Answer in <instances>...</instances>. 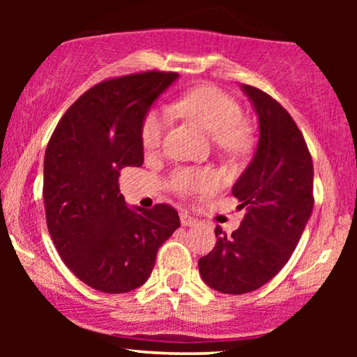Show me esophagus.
I'll list each match as a JSON object with an SVG mask.
<instances>
[{
	"label": "esophagus",
	"instance_id": "34e87169",
	"mask_svg": "<svg viewBox=\"0 0 357 357\" xmlns=\"http://www.w3.org/2000/svg\"><path fill=\"white\" fill-rule=\"evenodd\" d=\"M180 222H182L183 227H192V226H197L198 221L195 218L188 216L187 213H182V214H180Z\"/></svg>",
	"mask_w": 357,
	"mask_h": 357
}]
</instances>
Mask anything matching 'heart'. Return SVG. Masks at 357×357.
<instances>
[{
	"instance_id": "b5f03b06",
	"label": "heart",
	"mask_w": 357,
	"mask_h": 357,
	"mask_svg": "<svg viewBox=\"0 0 357 357\" xmlns=\"http://www.w3.org/2000/svg\"><path fill=\"white\" fill-rule=\"evenodd\" d=\"M177 110L213 135L218 148L226 151L241 149L247 141L241 105L226 92L213 86L190 91L177 104ZM165 116L158 110H149L139 125V143L144 153H154L162 143ZM219 177L208 169H180L172 175V187L178 193H206L218 187Z\"/></svg>"
}]
</instances>
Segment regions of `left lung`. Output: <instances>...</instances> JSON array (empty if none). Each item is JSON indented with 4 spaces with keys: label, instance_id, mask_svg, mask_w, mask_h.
<instances>
[{
    "label": "left lung",
    "instance_id": "left-lung-1",
    "mask_svg": "<svg viewBox=\"0 0 357 357\" xmlns=\"http://www.w3.org/2000/svg\"><path fill=\"white\" fill-rule=\"evenodd\" d=\"M242 89L260 121L255 158L232 187L247 213L231 236L216 226V245L198 261L203 281L224 294H245L276 276L314 209V164L296 121L266 92Z\"/></svg>",
    "mask_w": 357,
    "mask_h": 357
}]
</instances>
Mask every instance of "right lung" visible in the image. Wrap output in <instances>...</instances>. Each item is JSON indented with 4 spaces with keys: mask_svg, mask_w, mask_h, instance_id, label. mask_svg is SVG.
Here are the masks:
<instances>
[{
    "mask_svg": "<svg viewBox=\"0 0 357 357\" xmlns=\"http://www.w3.org/2000/svg\"><path fill=\"white\" fill-rule=\"evenodd\" d=\"M177 73L144 71L87 89L58 121L43 160L47 227L61 260L92 289L144 284L159 247L180 226L170 204L126 208L119 178L143 165L139 125Z\"/></svg>",
    "mask_w": 357,
    "mask_h": 357,
    "instance_id": "obj_1",
    "label": "right lung"
}]
</instances>
